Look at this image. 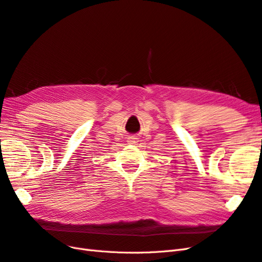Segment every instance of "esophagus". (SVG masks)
<instances>
[{"mask_svg": "<svg viewBox=\"0 0 262 262\" xmlns=\"http://www.w3.org/2000/svg\"><path fill=\"white\" fill-rule=\"evenodd\" d=\"M138 140H139V139H138L137 137L132 136V137H130V138H129V141H128V142H129V144H136L137 142H139Z\"/></svg>", "mask_w": 262, "mask_h": 262, "instance_id": "esophagus-1", "label": "esophagus"}]
</instances>
